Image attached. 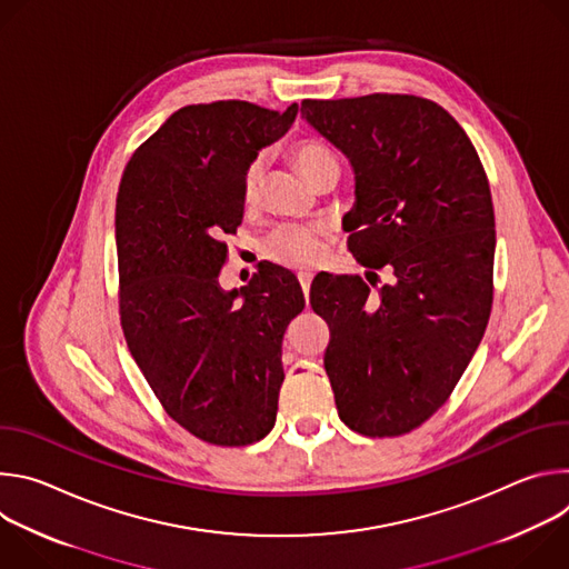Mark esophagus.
<instances>
[{
  "label": "esophagus",
  "mask_w": 569,
  "mask_h": 569,
  "mask_svg": "<svg viewBox=\"0 0 569 569\" xmlns=\"http://www.w3.org/2000/svg\"><path fill=\"white\" fill-rule=\"evenodd\" d=\"M297 279H299V286H301L303 295H308V290H310V281H312V274H310V272H299V274H297Z\"/></svg>",
  "instance_id": "obj_1"
}]
</instances>
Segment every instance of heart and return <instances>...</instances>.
<instances>
[{"label":"heart","mask_w":569,"mask_h":569,"mask_svg":"<svg viewBox=\"0 0 569 569\" xmlns=\"http://www.w3.org/2000/svg\"><path fill=\"white\" fill-rule=\"evenodd\" d=\"M299 169L312 180L315 173L323 167L336 161V154L319 141H299L292 148ZM266 154H254L250 164L242 173V200L254 204L263 193L266 182ZM323 250H327V229L321 224H286L274 229L263 240V254L292 270H306L321 261Z\"/></svg>","instance_id":"b5f03b06"}]
</instances>
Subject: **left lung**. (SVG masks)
Returning <instances> with one entry per match:
<instances>
[{"label":"left lung","instance_id":"left-lung-1","mask_svg":"<svg viewBox=\"0 0 569 569\" xmlns=\"http://www.w3.org/2000/svg\"><path fill=\"white\" fill-rule=\"evenodd\" d=\"M306 121L356 171L349 252L391 281L321 274L312 310L340 419L365 437H400L450 398L493 306L496 213L481 159L435 101L367 94L301 101ZM367 277V279H369Z\"/></svg>","mask_w":569,"mask_h":569}]
</instances>
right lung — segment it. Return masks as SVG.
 Listing matches in <instances>:
<instances>
[{
	"label": "right lung",
	"mask_w": 569,
	"mask_h": 569,
	"mask_svg": "<svg viewBox=\"0 0 569 569\" xmlns=\"http://www.w3.org/2000/svg\"><path fill=\"white\" fill-rule=\"evenodd\" d=\"M283 112L248 101L187 106L130 157L117 193L119 315L128 349L167 415L200 441L238 448L277 421L281 342L306 301L297 277L263 263L220 290L242 173L288 132Z\"/></svg>",
	"instance_id": "add662e5"
}]
</instances>
